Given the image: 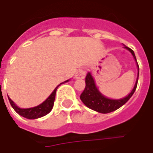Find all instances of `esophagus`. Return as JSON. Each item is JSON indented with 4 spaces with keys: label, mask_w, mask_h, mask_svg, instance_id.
I'll return each instance as SVG.
<instances>
[{
    "label": "esophagus",
    "mask_w": 153,
    "mask_h": 153,
    "mask_svg": "<svg viewBox=\"0 0 153 153\" xmlns=\"http://www.w3.org/2000/svg\"><path fill=\"white\" fill-rule=\"evenodd\" d=\"M85 75H86V72H85V70H83V69H79V70H77L76 74H75V79H84L85 78Z\"/></svg>",
    "instance_id": "obj_1"
}]
</instances>
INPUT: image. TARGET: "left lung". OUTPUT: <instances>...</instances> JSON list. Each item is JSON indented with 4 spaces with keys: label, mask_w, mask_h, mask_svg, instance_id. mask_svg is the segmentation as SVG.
I'll return each mask as SVG.
<instances>
[{
    "label": "left lung",
    "mask_w": 153,
    "mask_h": 153,
    "mask_svg": "<svg viewBox=\"0 0 153 153\" xmlns=\"http://www.w3.org/2000/svg\"><path fill=\"white\" fill-rule=\"evenodd\" d=\"M125 48H127L131 52L132 55L134 57L136 62H137L134 51L131 50L128 47H125ZM137 65H138V72H139V67H138V62H137ZM138 79H138H137V81H136V83H135L134 85V89L132 90V92L128 94V96L122 98V99L113 100L106 98V97L103 96L102 93H100L98 89L97 88L95 83H94V80H93L91 74L88 73L87 74L86 79H85L86 86H85V88L83 91V93H81V95H80V99L85 104V106H88L90 109L93 110V111H96L97 112L103 113V114L112 112L115 110L119 109L120 107H121L133 96V94H134L135 90H136V88H137Z\"/></svg>",
    "instance_id": "8db88e82"
}]
</instances>
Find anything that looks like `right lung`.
I'll list each match as a JSON object with an SVG mask.
<instances>
[{
  "label": "right lung",
  "mask_w": 153,
  "mask_h": 153,
  "mask_svg": "<svg viewBox=\"0 0 153 153\" xmlns=\"http://www.w3.org/2000/svg\"><path fill=\"white\" fill-rule=\"evenodd\" d=\"M69 80L67 81H65L64 83L65 82H68ZM60 83V84H61ZM58 86L55 88L52 93L51 94L49 97L47 98L45 102L40 104L39 106H35V107H33V108H28V109H21L18 106L15 105L14 102L12 101L10 98H9V101H10V105L13 107V109L15 110L16 112L18 113L19 115H20L23 117H25L27 119H38L40 118L42 116H44V115H47L48 113L50 112L52 107H53L54 102H55V98H56V93L57 88L60 86Z\"/></svg>",
  "instance_id": "obj_1"
}]
</instances>
